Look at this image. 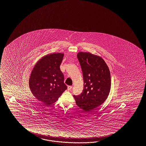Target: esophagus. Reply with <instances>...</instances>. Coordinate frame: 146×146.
Masks as SVG:
<instances>
[{
  "mask_svg": "<svg viewBox=\"0 0 146 146\" xmlns=\"http://www.w3.org/2000/svg\"><path fill=\"white\" fill-rule=\"evenodd\" d=\"M72 87H73L72 86H68V87H67V89H68V90H71V89H72Z\"/></svg>",
  "mask_w": 146,
  "mask_h": 146,
  "instance_id": "34e87169",
  "label": "esophagus"
}]
</instances>
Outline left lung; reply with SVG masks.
<instances>
[{"mask_svg":"<svg viewBox=\"0 0 146 146\" xmlns=\"http://www.w3.org/2000/svg\"><path fill=\"white\" fill-rule=\"evenodd\" d=\"M77 57L84 84L82 93L73 97L80 108L91 110L101 106L108 97L111 88L110 72L106 62L98 56L79 52Z\"/></svg>","mask_w":146,"mask_h":146,"instance_id":"obj_1","label":"left lung"}]
</instances>
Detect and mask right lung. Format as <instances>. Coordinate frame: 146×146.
<instances>
[{
	"instance_id": "1",
	"label": "right lung",
	"mask_w": 146,
	"mask_h": 146,
	"mask_svg": "<svg viewBox=\"0 0 146 146\" xmlns=\"http://www.w3.org/2000/svg\"><path fill=\"white\" fill-rule=\"evenodd\" d=\"M64 54H48L37 62L31 71L29 86L33 95L47 105L56 102L67 89L60 69Z\"/></svg>"
}]
</instances>
